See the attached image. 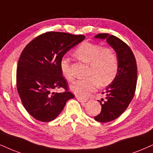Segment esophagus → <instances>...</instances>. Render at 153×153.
Wrapping results in <instances>:
<instances>
[{
	"mask_svg": "<svg viewBox=\"0 0 153 153\" xmlns=\"http://www.w3.org/2000/svg\"><path fill=\"white\" fill-rule=\"evenodd\" d=\"M76 99L78 100V102H81V103H85V102H86L88 101V100L87 99H83V98H81V97H77Z\"/></svg>",
	"mask_w": 153,
	"mask_h": 153,
	"instance_id": "34e87169",
	"label": "esophagus"
}]
</instances>
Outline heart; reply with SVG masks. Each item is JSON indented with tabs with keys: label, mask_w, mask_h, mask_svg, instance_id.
<instances>
[{
	"label": "heart",
	"mask_w": 153,
	"mask_h": 153,
	"mask_svg": "<svg viewBox=\"0 0 153 153\" xmlns=\"http://www.w3.org/2000/svg\"><path fill=\"white\" fill-rule=\"evenodd\" d=\"M74 56L82 62L88 63V75L85 79L76 80L71 86L73 93L80 97H87L98 86H107L114 80L119 71V61L115 51L92 42H83L74 51ZM60 70L66 80H73L70 61L63 58L60 61Z\"/></svg>",
	"instance_id": "b5f03b06"
}]
</instances>
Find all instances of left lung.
Instances as JSON below:
<instances>
[{
	"label": "left lung",
	"instance_id": "1",
	"mask_svg": "<svg viewBox=\"0 0 153 153\" xmlns=\"http://www.w3.org/2000/svg\"><path fill=\"white\" fill-rule=\"evenodd\" d=\"M95 37L107 39L119 61L117 77L102 92L104 98L98 100L102 105L101 112L94 117L97 121L106 123L120 117L133 100L137 84V64L132 50L119 38L106 33L98 34Z\"/></svg>",
	"mask_w": 153,
	"mask_h": 153
}]
</instances>
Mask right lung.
<instances>
[{"label":"right lung","mask_w":153,"mask_h":153,"mask_svg":"<svg viewBox=\"0 0 153 153\" xmlns=\"http://www.w3.org/2000/svg\"><path fill=\"white\" fill-rule=\"evenodd\" d=\"M85 39L84 35L47 32L25 47L17 63L16 85L22 103L30 114L42 122L55 119L74 94L61 74L60 61L66 52ZM63 88V93H54Z\"/></svg>","instance_id":"1"}]
</instances>
